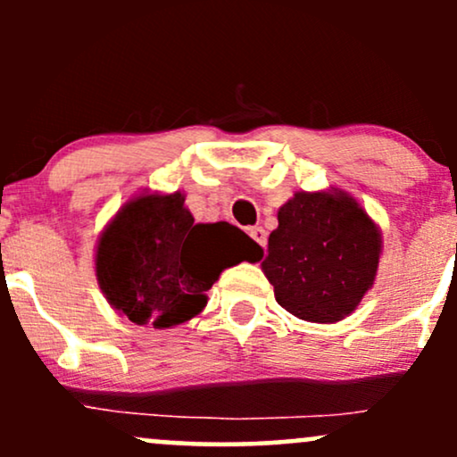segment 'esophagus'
<instances>
[{
  "label": "esophagus",
  "mask_w": 457,
  "mask_h": 457,
  "mask_svg": "<svg viewBox=\"0 0 457 457\" xmlns=\"http://www.w3.org/2000/svg\"><path fill=\"white\" fill-rule=\"evenodd\" d=\"M249 236L262 246V249H266V240H269V236H266L264 228H249Z\"/></svg>",
  "instance_id": "esophagus-1"
}]
</instances>
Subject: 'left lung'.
Segmentation results:
<instances>
[{"mask_svg": "<svg viewBox=\"0 0 457 457\" xmlns=\"http://www.w3.org/2000/svg\"><path fill=\"white\" fill-rule=\"evenodd\" d=\"M262 262L277 303L309 322H337L371 287L380 234L345 193H295Z\"/></svg>", "mask_w": 457, "mask_h": 457, "instance_id": "8db88e82", "label": "left lung"}]
</instances>
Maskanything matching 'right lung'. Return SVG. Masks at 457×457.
Returning a JSON list of instances; mask_svg holds the SVG:
<instances>
[{
  "label": "right lung",
  "instance_id": "obj_1",
  "mask_svg": "<svg viewBox=\"0 0 457 457\" xmlns=\"http://www.w3.org/2000/svg\"><path fill=\"white\" fill-rule=\"evenodd\" d=\"M260 258L262 246L234 225H195L180 193L141 195L103 232L96 277L130 322L170 328L206 307L223 269Z\"/></svg>",
  "mask_w": 457,
  "mask_h": 457
}]
</instances>
